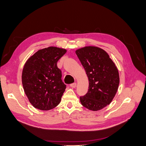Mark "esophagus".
<instances>
[{
	"label": "esophagus",
	"instance_id": "obj_1",
	"mask_svg": "<svg viewBox=\"0 0 146 146\" xmlns=\"http://www.w3.org/2000/svg\"><path fill=\"white\" fill-rule=\"evenodd\" d=\"M70 87H72V88H75L76 87V83H73L70 84Z\"/></svg>",
	"mask_w": 146,
	"mask_h": 146
}]
</instances>
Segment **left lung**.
I'll return each mask as SVG.
<instances>
[{"mask_svg":"<svg viewBox=\"0 0 146 146\" xmlns=\"http://www.w3.org/2000/svg\"><path fill=\"white\" fill-rule=\"evenodd\" d=\"M75 53L89 79L88 91L80 97L82 105L92 111L102 109L110 104L117 91V68L107 53L100 48L86 46Z\"/></svg>","mask_w":146,"mask_h":146,"instance_id":"1","label":"left lung"}]
</instances>
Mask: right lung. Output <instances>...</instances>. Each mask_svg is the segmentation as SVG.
<instances>
[{"mask_svg":"<svg viewBox=\"0 0 146 146\" xmlns=\"http://www.w3.org/2000/svg\"><path fill=\"white\" fill-rule=\"evenodd\" d=\"M66 50L50 46L38 50L25 62L22 71L25 93L33 107L48 110L59 104L65 91L57 63Z\"/></svg>","mask_w":146,"mask_h":146,"instance_id":"1","label":"right lung"}]
</instances>
